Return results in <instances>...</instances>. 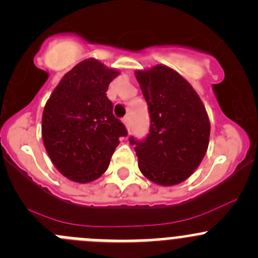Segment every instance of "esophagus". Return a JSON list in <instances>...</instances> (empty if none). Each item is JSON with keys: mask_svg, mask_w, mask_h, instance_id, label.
<instances>
[{"mask_svg": "<svg viewBox=\"0 0 258 258\" xmlns=\"http://www.w3.org/2000/svg\"><path fill=\"white\" fill-rule=\"evenodd\" d=\"M122 122H123V124L126 126L127 131H130V127H131V121H130V117H124L123 119H122Z\"/></svg>", "mask_w": 258, "mask_h": 258, "instance_id": "34e87169", "label": "esophagus"}]
</instances>
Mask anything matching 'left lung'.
Returning <instances> with one entry per match:
<instances>
[{"label": "left lung", "instance_id": "8db88e82", "mask_svg": "<svg viewBox=\"0 0 258 258\" xmlns=\"http://www.w3.org/2000/svg\"><path fill=\"white\" fill-rule=\"evenodd\" d=\"M150 113V131L136 145L139 169L159 186H175L191 177L205 156L210 119L191 84L175 70L156 64L135 71Z\"/></svg>", "mask_w": 258, "mask_h": 258}]
</instances>
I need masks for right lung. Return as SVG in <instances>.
Listing matches in <instances>:
<instances>
[{"label":"right lung","instance_id":"add662e5","mask_svg":"<svg viewBox=\"0 0 258 258\" xmlns=\"http://www.w3.org/2000/svg\"><path fill=\"white\" fill-rule=\"evenodd\" d=\"M119 75L95 58L67 72L50 94L42 115L43 144L53 165L78 183L98 179L126 136L107 98L110 81Z\"/></svg>","mask_w":258,"mask_h":258}]
</instances>
